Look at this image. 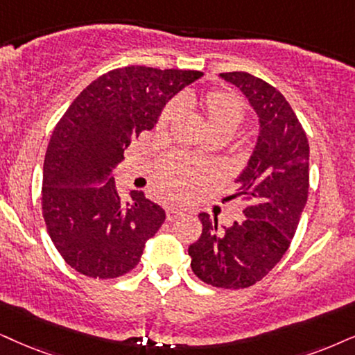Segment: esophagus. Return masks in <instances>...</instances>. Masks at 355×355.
<instances>
[{
    "mask_svg": "<svg viewBox=\"0 0 355 355\" xmlns=\"http://www.w3.org/2000/svg\"><path fill=\"white\" fill-rule=\"evenodd\" d=\"M165 213H167V219H168V221H173V219H177V218L182 216L183 209L175 208V206H170V208H167V211H165Z\"/></svg>",
    "mask_w": 355,
    "mask_h": 355,
    "instance_id": "obj_1",
    "label": "esophagus"
}]
</instances>
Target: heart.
I'll list each match as a JSON object with an SVG mask.
<instances>
[{"mask_svg": "<svg viewBox=\"0 0 355 355\" xmlns=\"http://www.w3.org/2000/svg\"><path fill=\"white\" fill-rule=\"evenodd\" d=\"M180 110H200L211 134L224 132L232 136L245 118L244 103L232 93L211 89L203 96H198L191 92H185L165 106L157 123V129L167 131L170 124L177 119ZM214 173V167L195 164L183 155H168L160 160L157 167V182L162 191L172 198H185L198 190L201 183Z\"/></svg>", "mask_w": 355, "mask_h": 355, "instance_id": "1", "label": "heart"}]
</instances>
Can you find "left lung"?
Masks as SVG:
<instances>
[{
	"label": "left lung",
	"mask_w": 355,
	"mask_h": 355,
	"mask_svg": "<svg viewBox=\"0 0 355 355\" xmlns=\"http://www.w3.org/2000/svg\"><path fill=\"white\" fill-rule=\"evenodd\" d=\"M219 77L241 89L259 119L257 142L234 180L248 206L244 219L230 227L200 213L203 231L188 255L201 282L237 290L262 280L290 248L308 200L309 146L297 114L272 85L245 71Z\"/></svg>",
	"instance_id": "1"
}]
</instances>
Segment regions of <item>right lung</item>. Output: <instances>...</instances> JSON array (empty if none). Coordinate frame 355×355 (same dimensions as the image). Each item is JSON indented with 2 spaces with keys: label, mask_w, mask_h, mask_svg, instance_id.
Returning a JSON list of instances; mask_svg holds the SVG:
<instances>
[{
  "label": "right lung",
  "mask_w": 355,
  "mask_h": 355,
  "mask_svg": "<svg viewBox=\"0 0 355 355\" xmlns=\"http://www.w3.org/2000/svg\"><path fill=\"white\" fill-rule=\"evenodd\" d=\"M201 77L136 65L111 70L58 121L44 159L42 213L53 245L77 272L116 278L139 263L165 211L144 191L121 200L113 170L132 137L150 131L165 105Z\"/></svg>",
  "instance_id": "right-lung-1"
}]
</instances>
